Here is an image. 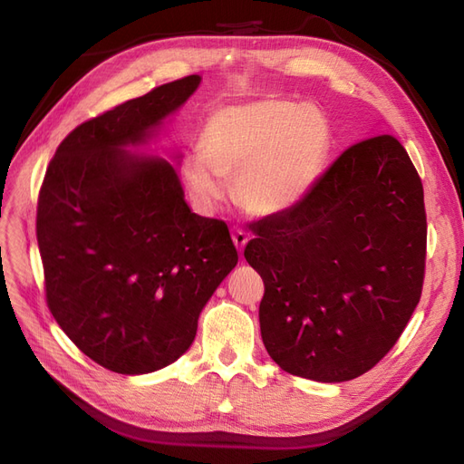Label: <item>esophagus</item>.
<instances>
[{
    "instance_id": "1",
    "label": "esophagus",
    "mask_w": 464,
    "mask_h": 464,
    "mask_svg": "<svg viewBox=\"0 0 464 464\" xmlns=\"http://www.w3.org/2000/svg\"><path fill=\"white\" fill-rule=\"evenodd\" d=\"M232 240H234V246L237 247V251H240V254H242L246 244H247V232L242 230V228H234L232 230Z\"/></svg>"
}]
</instances>
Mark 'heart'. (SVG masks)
Masks as SVG:
<instances>
[{"instance_id":"b5f03b06","label":"heart","mask_w":464,"mask_h":464,"mask_svg":"<svg viewBox=\"0 0 464 464\" xmlns=\"http://www.w3.org/2000/svg\"><path fill=\"white\" fill-rule=\"evenodd\" d=\"M331 145L327 120L288 98L228 106L208 120L205 150H191L181 176L191 199L213 208L236 178L240 203L275 215L298 203L321 174Z\"/></svg>"}]
</instances>
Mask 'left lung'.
Here are the masks:
<instances>
[{"label":"left lung","mask_w":464,"mask_h":464,"mask_svg":"<svg viewBox=\"0 0 464 464\" xmlns=\"http://www.w3.org/2000/svg\"><path fill=\"white\" fill-rule=\"evenodd\" d=\"M251 232L263 344L285 372L348 382L395 346L422 296L428 237L422 179L397 137L350 145Z\"/></svg>","instance_id":"8db88e82"}]
</instances>
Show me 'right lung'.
Returning <instances> with one entry per match:
<instances>
[{"label": "right lung", "mask_w": 464, "mask_h": 464, "mask_svg": "<svg viewBox=\"0 0 464 464\" xmlns=\"http://www.w3.org/2000/svg\"><path fill=\"white\" fill-rule=\"evenodd\" d=\"M199 81L166 82L82 121L40 186L46 304L81 353L110 372L150 373L178 360L237 263L227 222L191 213L170 164L121 149L143 143Z\"/></svg>", "instance_id": "1"}]
</instances>
